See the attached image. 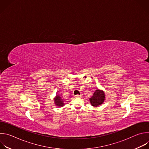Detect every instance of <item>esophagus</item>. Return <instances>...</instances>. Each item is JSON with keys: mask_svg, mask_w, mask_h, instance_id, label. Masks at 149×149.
Instances as JSON below:
<instances>
[{"mask_svg": "<svg viewBox=\"0 0 149 149\" xmlns=\"http://www.w3.org/2000/svg\"><path fill=\"white\" fill-rule=\"evenodd\" d=\"M75 97H82V95H78V94H77V95H76Z\"/></svg>", "mask_w": 149, "mask_h": 149, "instance_id": "obj_1", "label": "esophagus"}]
</instances>
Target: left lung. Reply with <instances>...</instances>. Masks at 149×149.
Listing matches in <instances>:
<instances>
[{"label":"left lung","instance_id":"left-lung-1","mask_svg":"<svg viewBox=\"0 0 149 149\" xmlns=\"http://www.w3.org/2000/svg\"><path fill=\"white\" fill-rule=\"evenodd\" d=\"M105 100V94L103 90L97 88L94 93L93 95L90 98V101L93 107H98L101 105Z\"/></svg>","mask_w":149,"mask_h":149}]
</instances>
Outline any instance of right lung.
I'll list each match as a JSON object with an SVG mask.
<instances>
[{
    "label": "right lung",
    "instance_id": "obj_1",
    "mask_svg": "<svg viewBox=\"0 0 149 149\" xmlns=\"http://www.w3.org/2000/svg\"><path fill=\"white\" fill-rule=\"evenodd\" d=\"M54 103L56 105V106L59 107H62L63 106H64L65 104L63 102V99L58 95L56 94V96L54 98Z\"/></svg>",
    "mask_w": 149,
    "mask_h": 149
}]
</instances>
